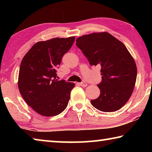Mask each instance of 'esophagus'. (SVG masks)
Returning a JSON list of instances; mask_svg holds the SVG:
<instances>
[{"mask_svg":"<svg viewBox=\"0 0 152 152\" xmlns=\"http://www.w3.org/2000/svg\"><path fill=\"white\" fill-rule=\"evenodd\" d=\"M79 84H80V85L82 86H83V87H86L87 85H88V84H87L85 81H82V82H80V83H79Z\"/></svg>","mask_w":152,"mask_h":152,"instance_id":"34e87169","label":"esophagus"}]
</instances>
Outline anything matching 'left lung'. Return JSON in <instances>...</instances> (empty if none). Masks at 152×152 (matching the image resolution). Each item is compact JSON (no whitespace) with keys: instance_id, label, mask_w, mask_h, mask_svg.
<instances>
[{"instance_id":"left-lung-1","label":"left lung","mask_w":152,"mask_h":152,"mask_svg":"<svg viewBox=\"0 0 152 152\" xmlns=\"http://www.w3.org/2000/svg\"><path fill=\"white\" fill-rule=\"evenodd\" d=\"M76 45L91 66L101 67V93L92 106L103 112H113L125 104L137 78V67L122 42L107 32L94 33L76 39Z\"/></svg>"}]
</instances>
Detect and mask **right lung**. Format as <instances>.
<instances>
[{
	"label": "right lung",
	"instance_id": "right-lung-1",
	"mask_svg": "<svg viewBox=\"0 0 152 152\" xmlns=\"http://www.w3.org/2000/svg\"><path fill=\"white\" fill-rule=\"evenodd\" d=\"M74 40L75 37H57L36 43L20 63V93L27 104L43 116L58 115L68 106L75 84L58 80L56 69Z\"/></svg>",
	"mask_w": 152,
	"mask_h": 152
}]
</instances>
